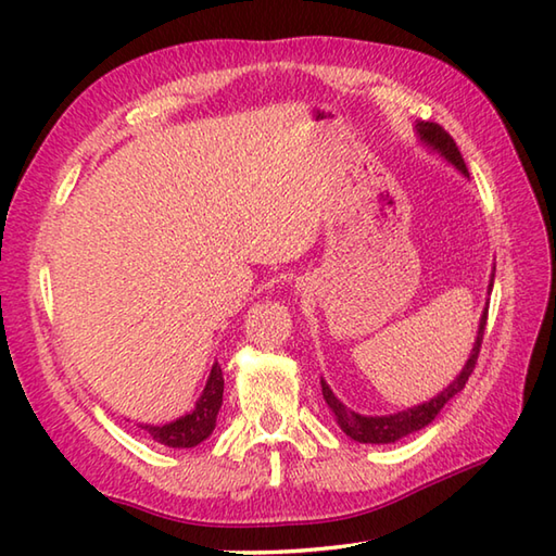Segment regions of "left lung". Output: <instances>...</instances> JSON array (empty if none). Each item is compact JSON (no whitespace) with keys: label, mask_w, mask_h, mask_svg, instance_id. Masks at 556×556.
I'll return each instance as SVG.
<instances>
[{"label":"left lung","mask_w":556,"mask_h":556,"mask_svg":"<svg viewBox=\"0 0 556 556\" xmlns=\"http://www.w3.org/2000/svg\"><path fill=\"white\" fill-rule=\"evenodd\" d=\"M416 134L420 143L428 148L434 155H440L446 164H452V167L464 174L468 179V169H466V162L460 157V152L454 143V138L448 136L442 126L430 124V122H416ZM494 287V267H492V275H490V285H488V296ZM485 323H488V303L485 308H482L480 315V323H478V334H476V344L470 349V356L466 361L464 368L454 377L452 382L446 384V389H442L440 394L432 396L430 401H422L418 406H410L406 410H396V413H387V416H363V413L349 408L346 404H341L337 399V394L332 392V387H329L325 380H320L323 384V396H325V404L332 410V416L337 420V425L341 430L346 432V437L363 444H394L399 440H404V437L418 432L422 428H428V425L440 416V410L452 401L460 389L466 387L470 372L476 368V361H478V353H480V344H482V334H485Z\"/></svg>","instance_id":"1"}]
</instances>
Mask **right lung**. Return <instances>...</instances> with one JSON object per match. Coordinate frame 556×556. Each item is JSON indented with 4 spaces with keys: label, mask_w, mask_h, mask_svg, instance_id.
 Listing matches in <instances>:
<instances>
[{
    "label": "right lung",
    "mask_w": 556,
    "mask_h": 556,
    "mask_svg": "<svg viewBox=\"0 0 556 556\" xmlns=\"http://www.w3.org/2000/svg\"><path fill=\"white\" fill-rule=\"evenodd\" d=\"M222 394H224V377L219 363L212 365L210 377L205 382L203 394L195 401L193 410H188L186 416L176 418L164 425H148L140 422L152 440L172 446V448H191L200 442H205L217 425V413L222 408Z\"/></svg>",
    "instance_id": "right-lung-1"
}]
</instances>
